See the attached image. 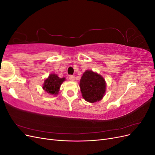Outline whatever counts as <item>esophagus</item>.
Returning <instances> with one entry per match:
<instances>
[{
    "mask_svg": "<svg viewBox=\"0 0 155 155\" xmlns=\"http://www.w3.org/2000/svg\"><path fill=\"white\" fill-rule=\"evenodd\" d=\"M69 79L71 81H74V80H75V77L74 76H70V77H69Z\"/></svg>",
    "mask_w": 155,
    "mask_h": 155,
    "instance_id": "esophagus-1",
    "label": "esophagus"
}]
</instances>
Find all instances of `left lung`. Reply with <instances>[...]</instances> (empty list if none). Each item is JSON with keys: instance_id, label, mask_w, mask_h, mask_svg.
<instances>
[{"instance_id": "1", "label": "left lung", "mask_w": 155, "mask_h": 155, "mask_svg": "<svg viewBox=\"0 0 155 155\" xmlns=\"http://www.w3.org/2000/svg\"><path fill=\"white\" fill-rule=\"evenodd\" d=\"M79 87L83 99L92 104L103 99L106 92L107 83L100 74L87 70L83 74Z\"/></svg>"}]
</instances>
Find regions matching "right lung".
I'll use <instances>...</instances> for the list:
<instances>
[{
    "mask_svg": "<svg viewBox=\"0 0 155 155\" xmlns=\"http://www.w3.org/2000/svg\"><path fill=\"white\" fill-rule=\"evenodd\" d=\"M65 80H66L65 78H60L57 74L51 73L45 80L43 89L49 94L56 96L58 94L61 85Z\"/></svg>",
    "mask_w": 155,
    "mask_h": 155,
    "instance_id": "right-lung-1",
    "label": "right lung"
}]
</instances>
